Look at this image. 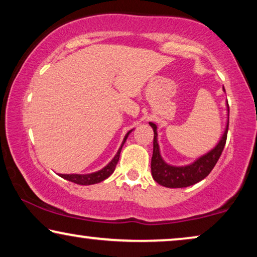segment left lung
Returning <instances> with one entry per match:
<instances>
[{
	"label": "left lung",
	"mask_w": 257,
	"mask_h": 257,
	"mask_svg": "<svg viewBox=\"0 0 257 257\" xmlns=\"http://www.w3.org/2000/svg\"><path fill=\"white\" fill-rule=\"evenodd\" d=\"M227 111L228 117L226 128H224L223 135L219 140V143L216 144V146L210 150L209 152L198 158L195 161H193L192 164L186 165V166H172V165L167 164L161 158L159 144H158L157 125L153 124V122H150L154 132L153 156L152 160H151V172H152L154 181L168 188H184L203 180L212 172L217 160H219L221 153H222L224 145H226L228 124H229V106H228V101Z\"/></svg>",
	"instance_id": "obj_1"
}]
</instances>
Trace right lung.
Segmentation results:
<instances>
[{
  "mask_svg": "<svg viewBox=\"0 0 257 257\" xmlns=\"http://www.w3.org/2000/svg\"><path fill=\"white\" fill-rule=\"evenodd\" d=\"M131 132H132V130L126 133L125 138H124V140H122V143H121L120 147H119L117 154H115L113 159H112L104 168H101L100 171L93 172V173H90V174H59V177L65 179V180L75 182V184H77V185H85V186L98 184V182L107 179L114 172L115 166H117V164H118L119 156H120L122 146H124L126 139H127V137L130 136V133Z\"/></svg>",
  "mask_w": 257,
  "mask_h": 257,
  "instance_id": "1",
  "label": "right lung"
}]
</instances>
